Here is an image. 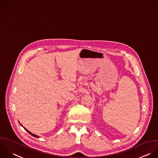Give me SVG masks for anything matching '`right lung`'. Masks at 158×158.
<instances>
[{"instance_id":"1","label":"right lung","mask_w":158,"mask_h":158,"mask_svg":"<svg viewBox=\"0 0 158 158\" xmlns=\"http://www.w3.org/2000/svg\"><path fill=\"white\" fill-rule=\"evenodd\" d=\"M20 125H21V126H23V125H22L21 124H20ZM24 127V129H26V131H27V132H28L29 134H31L32 135V136H33V137H39V136H38V135H35V134H33V133H32V132H30L29 131H28V130H27V129L26 127Z\"/></svg>"}]
</instances>
